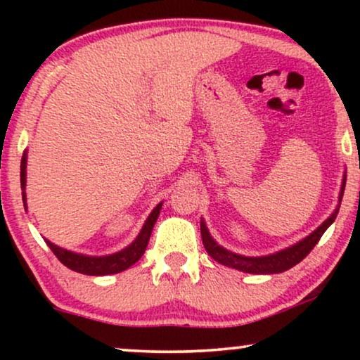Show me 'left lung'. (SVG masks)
Segmentation results:
<instances>
[{"label": "left lung", "mask_w": 360, "mask_h": 360, "mask_svg": "<svg viewBox=\"0 0 360 360\" xmlns=\"http://www.w3.org/2000/svg\"><path fill=\"white\" fill-rule=\"evenodd\" d=\"M344 188H346V175L342 179V186L341 193H339V205L338 208L334 210V213L329 216V218L324 221V223L319 226L318 229H314L311 234L307 236V238L300 240V243L290 245V248L280 250V252L270 254V255H262V257H245V255H239L234 252H229L228 249L221 248V245L216 243V240L210 236V231L206 228L205 221L201 219V239H203V245L211 257H213L216 262L226 265V267H233L236 270H240V272L245 274H280L285 272V270L292 269L293 265L307 257V255L311 252L314 245L318 244V240L321 239L329 226L334 223L336 216L339 213V206H341V200L344 195Z\"/></svg>", "instance_id": "1"}]
</instances>
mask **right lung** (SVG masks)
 <instances>
[{
  "mask_svg": "<svg viewBox=\"0 0 360 360\" xmlns=\"http://www.w3.org/2000/svg\"><path fill=\"white\" fill-rule=\"evenodd\" d=\"M26 162H27V154L24 152L21 159V188H26ZM22 201L26 203V193L22 191ZM162 203H159L154 208V211L149 214V218L142 226L141 233L134 239V243L127 245L126 249L120 250V252L111 254V255H103V257H91V255H83L72 252V250L62 249L58 245L52 244L51 240L46 239V243L56 257L60 260V262L68 267L73 272L85 274V275H110V274H117L122 272V270L129 269L131 265H134L137 260L142 257V254L146 252L147 244H149L152 229H154V224L157 218L160 214Z\"/></svg>",
  "mask_w": 360,
  "mask_h": 360,
  "instance_id": "1",
  "label": "right lung"
}]
</instances>
